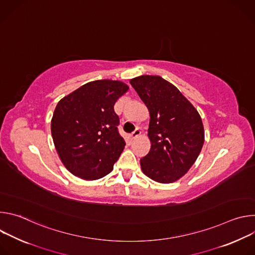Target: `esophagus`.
Returning <instances> with one entry per match:
<instances>
[{
  "mask_svg": "<svg viewBox=\"0 0 255 255\" xmlns=\"http://www.w3.org/2000/svg\"><path fill=\"white\" fill-rule=\"evenodd\" d=\"M140 133H141V131H140V129L137 127L131 134H130V136H131V138L132 139H134V138H136L137 136H139L140 135Z\"/></svg>",
  "mask_w": 255,
  "mask_h": 255,
  "instance_id": "34e87169",
  "label": "esophagus"
}]
</instances>
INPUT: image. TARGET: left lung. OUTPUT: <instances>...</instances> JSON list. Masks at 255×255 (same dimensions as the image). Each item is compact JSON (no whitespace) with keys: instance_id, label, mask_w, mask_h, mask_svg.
<instances>
[{"instance_id":"left-lung-1","label":"left lung","mask_w":255,"mask_h":255,"mask_svg":"<svg viewBox=\"0 0 255 255\" xmlns=\"http://www.w3.org/2000/svg\"><path fill=\"white\" fill-rule=\"evenodd\" d=\"M130 84L150 113L151 147L140 159L142 171L158 183H173L187 173L202 150V119L183 94L161 77L141 76Z\"/></svg>"}]
</instances>
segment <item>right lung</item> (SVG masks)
Masks as SVG:
<instances>
[{
  "label": "right lung",
  "mask_w": 255,
  "mask_h": 255,
  "mask_svg": "<svg viewBox=\"0 0 255 255\" xmlns=\"http://www.w3.org/2000/svg\"><path fill=\"white\" fill-rule=\"evenodd\" d=\"M128 89L118 81H95L58 102L51 134L62 163L72 174L93 180L113 169L126 145L114 106Z\"/></svg>",
  "instance_id": "right-lung-1"
}]
</instances>
